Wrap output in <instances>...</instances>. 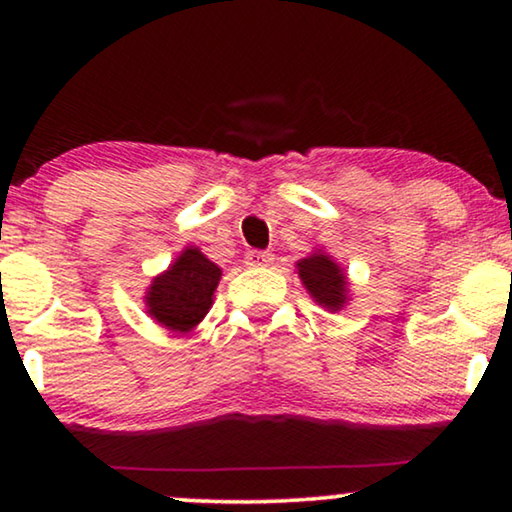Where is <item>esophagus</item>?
Listing matches in <instances>:
<instances>
[{"label": "esophagus", "mask_w": 512, "mask_h": 512, "mask_svg": "<svg viewBox=\"0 0 512 512\" xmlns=\"http://www.w3.org/2000/svg\"><path fill=\"white\" fill-rule=\"evenodd\" d=\"M272 261H275V258H272L270 251H249L247 258H244V263H247L249 268H268Z\"/></svg>", "instance_id": "1"}]
</instances>
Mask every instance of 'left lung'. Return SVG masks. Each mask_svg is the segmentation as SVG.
<instances>
[{
  "mask_svg": "<svg viewBox=\"0 0 512 512\" xmlns=\"http://www.w3.org/2000/svg\"><path fill=\"white\" fill-rule=\"evenodd\" d=\"M296 272L310 298L326 312L345 310L352 300L345 268H340V263L324 249H314L310 256L296 261Z\"/></svg>",
  "mask_w": 512,
  "mask_h": 512,
  "instance_id": "obj_1",
  "label": "left lung"
}]
</instances>
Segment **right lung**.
I'll return each mask as SVG.
<instances>
[{"label":"right lung","instance_id":"obj_1","mask_svg":"<svg viewBox=\"0 0 512 512\" xmlns=\"http://www.w3.org/2000/svg\"><path fill=\"white\" fill-rule=\"evenodd\" d=\"M221 282V268L198 247H186L146 289V314L172 333H191L209 307Z\"/></svg>","mask_w":512,"mask_h":512}]
</instances>
